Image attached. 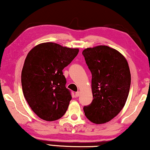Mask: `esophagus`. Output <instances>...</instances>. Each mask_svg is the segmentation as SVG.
Masks as SVG:
<instances>
[{
  "label": "esophagus",
  "instance_id": "esophagus-1",
  "mask_svg": "<svg viewBox=\"0 0 150 150\" xmlns=\"http://www.w3.org/2000/svg\"><path fill=\"white\" fill-rule=\"evenodd\" d=\"M80 94H81V93H80L79 91L76 92V93H75V96H76V97H79V96H80Z\"/></svg>",
  "mask_w": 150,
  "mask_h": 150
}]
</instances>
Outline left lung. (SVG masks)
<instances>
[{
	"label": "left lung",
	"instance_id": "left-lung-1",
	"mask_svg": "<svg viewBox=\"0 0 150 150\" xmlns=\"http://www.w3.org/2000/svg\"><path fill=\"white\" fill-rule=\"evenodd\" d=\"M92 75L93 100L83 107L85 116L94 124L109 122L126 104L131 76L128 63L117 50L107 46L88 48L83 51Z\"/></svg>",
	"mask_w": 150,
	"mask_h": 150
}]
</instances>
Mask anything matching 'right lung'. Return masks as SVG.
<instances>
[{
  "instance_id": "obj_1",
  "label": "right lung",
  "mask_w": 150,
  "mask_h": 150,
  "mask_svg": "<svg viewBox=\"0 0 150 150\" xmlns=\"http://www.w3.org/2000/svg\"><path fill=\"white\" fill-rule=\"evenodd\" d=\"M79 51L47 42L28 53L22 70V91L33 111L42 120H59L66 112L71 95L65 87L63 69Z\"/></svg>"
}]
</instances>
